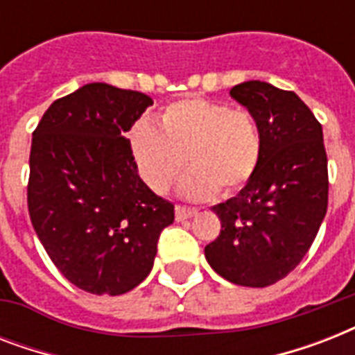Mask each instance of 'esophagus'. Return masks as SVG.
Wrapping results in <instances>:
<instances>
[{"label":"esophagus","mask_w":355,"mask_h":355,"mask_svg":"<svg viewBox=\"0 0 355 355\" xmlns=\"http://www.w3.org/2000/svg\"><path fill=\"white\" fill-rule=\"evenodd\" d=\"M195 214H197V210H193V208H184V206H177V208H175V217H177V221L191 219Z\"/></svg>","instance_id":"obj_1"}]
</instances>
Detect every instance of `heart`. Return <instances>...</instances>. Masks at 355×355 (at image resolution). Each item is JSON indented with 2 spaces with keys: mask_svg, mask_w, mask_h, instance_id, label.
Instances as JSON below:
<instances>
[{
  "mask_svg": "<svg viewBox=\"0 0 355 355\" xmlns=\"http://www.w3.org/2000/svg\"><path fill=\"white\" fill-rule=\"evenodd\" d=\"M128 144L138 175L158 195L171 189L186 158L191 171L178 191L189 200L243 188L261 160V134L252 114L199 97L169 105L158 127L138 123Z\"/></svg>",
  "mask_w": 355,
  "mask_h": 355,
  "instance_id": "heart-1",
  "label": "heart"
}]
</instances>
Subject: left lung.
Masks as SVG:
<instances>
[{
    "mask_svg": "<svg viewBox=\"0 0 355 355\" xmlns=\"http://www.w3.org/2000/svg\"><path fill=\"white\" fill-rule=\"evenodd\" d=\"M259 125L261 160L245 188L216 205L221 234L205 256L217 275L243 287L286 278L311 247L328 208L322 127L295 92L261 80L230 90Z\"/></svg>",
    "mask_w": 355,
    "mask_h": 355,
    "instance_id": "8db88e82",
    "label": "left lung"
}]
</instances>
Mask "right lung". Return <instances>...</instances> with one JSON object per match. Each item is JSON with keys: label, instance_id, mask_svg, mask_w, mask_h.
I'll return each instance as SVG.
<instances>
[{"label": "right lung", "instance_id": "right-lung-1", "mask_svg": "<svg viewBox=\"0 0 355 355\" xmlns=\"http://www.w3.org/2000/svg\"><path fill=\"white\" fill-rule=\"evenodd\" d=\"M153 105L145 94L90 83L57 99L33 132L31 223L73 286L123 295L149 276L175 206L139 178L125 132Z\"/></svg>", "mask_w": 355, "mask_h": 355}]
</instances>
